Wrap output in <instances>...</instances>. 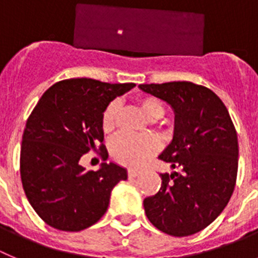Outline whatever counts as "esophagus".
<instances>
[{
	"label": "esophagus",
	"mask_w": 258,
	"mask_h": 258,
	"mask_svg": "<svg viewBox=\"0 0 258 258\" xmlns=\"http://www.w3.org/2000/svg\"><path fill=\"white\" fill-rule=\"evenodd\" d=\"M127 175H128L130 178L136 177L138 175H140V171H139V169H135V168H128L127 169Z\"/></svg>",
	"instance_id": "34e87169"
}]
</instances>
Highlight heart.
<instances>
[{"label": "heart", "mask_w": 258, "mask_h": 258, "mask_svg": "<svg viewBox=\"0 0 258 258\" xmlns=\"http://www.w3.org/2000/svg\"><path fill=\"white\" fill-rule=\"evenodd\" d=\"M138 105L149 120H157L164 114V106L158 97L141 96L138 99ZM118 117V104L115 101L109 104L101 115V130L105 134L114 131ZM159 144L154 138L144 136L134 138L128 135H119L110 144V153L115 162L127 167H140L158 150Z\"/></svg>", "instance_id": "obj_1"}]
</instances>
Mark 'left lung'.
<instances>
[{
    "label": "left lung",
    "instance_id": "left-lung-1",
    "mask_svg": "<svg viewBox=\"0 0 258 258\" xmlns=\"http://www.w3.org/2000/svg\"><path fill=\"white\" fill-rule=\"evenodd\" d=\"M175 112L173 139L159 159L177 168L161 173L162 186L144 199L146 217L163 233L187 236L224 211L238 173V135L226 106L212 90L191 82L140 85Z\"/></svg>",
    "mask_w": 258,
    "mask_h": 258
}]
</instances>
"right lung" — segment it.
I'll use <instances>...</instances> for the list:
<instances>
[{
	"label": "right lung",
	"instance_id": "obj_1",
	"mask_svg": "<svg viewBox=\"0 0 258 258\" xmlns=\"http://www.w3.org/2000/svg\"><path fill=\"white\" fill-rule=\"evenodd\" d=\"M134 87L72 78L51 86L34 106L23 134L20 176L28 201L47 225L81 231L96 224L113 187L127 180L126 168L118 164L86 171L80 159L99 143L103 159L108 158L101 115L113 99Z\"/></svg>",
	"mask_w": 258,
	"mask_h": 258
}]
</instances>
